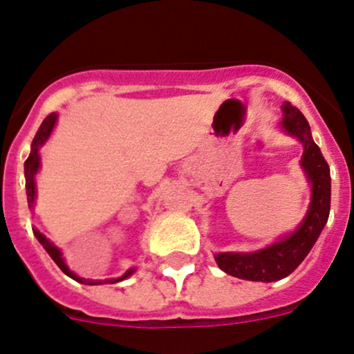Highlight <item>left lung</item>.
Returning <instances> with one entry per match:
<instances>
[{"instance_id": "obj_1", "label": "left lung", "mask_w": 354, "mask_h": 354, "mask_svg": "<svg viewBox=\"0 0 354 354\" xmlns=\"http://www.w3.org/2000/svg\"><path fill=\"white\" fill-rule=\"evenodd\" d=\"M285 132L304 144L302 167L312 185V200L307 215L288 236L254 252H218L215 261L227 274L251 281H278L288 277L304 261L321 236L330 208V173L321 149L314 142L307 118L290 102L281 105Z\"/></svg>"}]
</instances>
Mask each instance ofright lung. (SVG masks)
<instances>
[{
  "label": "right lung",
  "instance_id": "obj_1",
  "mask_svg": "<svg viewBox=\"0 0 354 354\" xmlns=\"http://www.w3.org/2000/svg\"><path fill=\"white\" fill-rule=\"evenodd\" d=\"M55 122H57V115L55 113H50L47 115L46 118H44L42 125H40L39 130H37L35 137H33L32 140V149H30V154L27 158V161H25V188H27V200H28V208L33 207V202H35V174L37 171H39L40 167V156H39V149L46 144V140L49 139V136L52 133V129H54ZM33 234H35V237L39 239V243L44 245V249H46L47 252H49V256L52 259H54V263L61 268L62 271H64L66 274H68L69 278H73V280L80 281V283H84V285H100L102 281H95V280H84V278H80L77 274H74L73 271L69 270L68 266H66L64 259H62V252L59 251V248H55L54 244L50 243L49 239H47L44 234H40L39 230L33 229ZM133 268L132 270H127L124 274H122L120 278H115V280H106L109 283H117V281H122L125 280V278H129L130 274L133 273Z\"/></svg>",
  "mask_w": 354,
  "mask_h": 354
}]
</instances>
